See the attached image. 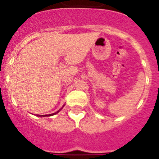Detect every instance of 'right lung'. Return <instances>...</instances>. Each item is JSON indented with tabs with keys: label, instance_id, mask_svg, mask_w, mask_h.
I'll use <instances>...</instances> for the list:
<instances>
[{
	"label": "right lung",
	"instance_id": "add662e5",
	"mask_svg": "<svg viewBox=\"0 0 159 159\" xmlns=\"http://www.w3.org/2000/svg\"><path fill=\"white\" fill-rule=\"evenodd\" d=\"M62 108H61V109H62ZM61 109H60V110H61ZM60 111H57V112H55V113H53V114H51V115H44V116H41V115H37V116H40V117H41V116H54V115H56V114L58 113V112Z\"/></svg>",
	"mask_w": 159,
	"mask_h": 159
}]
</instances>
